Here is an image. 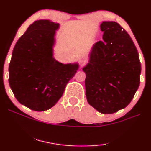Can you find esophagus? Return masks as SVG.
Instances as JSON below:
<instances>
[{"mask_svg": "<svg viewBox=\"0 0 151 151\" xmlns=\"http://www.w3.org/2000/svg\"><path fill=\"white\" fill-rule=\"evenodd\" d=\"M86 64V62L85 61V60H81L80 61V66H83V65H85V64Z\"/></svg>", "mask_w": 151, "mask_h": 151, "instance_id": "34e87169", "label": "esophagus"}]
</instances>
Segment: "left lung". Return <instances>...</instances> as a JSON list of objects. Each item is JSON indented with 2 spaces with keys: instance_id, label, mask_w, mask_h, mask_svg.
I'll list each match as a JSON object with an SVG mask.
<instances>
[{
  "instance_id": "8db88e82",
  "label": "left lung",
  "mask_w": 151,
  "mask_h": 151,
  "mask_svg": "<svg viewBox=\"0 0 151 151\" xmlns=\"http://www.w3.org/2000/svg\"><path fill=\"white\" fill-rule=\"evenodd\" d=\"M103 41L93 47L86 73V96L102 113L113 114L128 106L140 84L141 63L130 35L118 23L101 25Z\"/></svg>"
}]
</instances>
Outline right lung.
<instances>
[{"label": "right lung", "mask_w": 151, "mask_h": 151, "mask_svg": "<svg viewBox=\"0 0 151 151\" xmlns=\"http://www.w3.org/2000/svg\"><path fill=\"white\" fill-rule=\"evenodd\" d=\"M59 23L39 20L17 41L9 65V84L21 104L34 111L50 109L63 94L78 64H63L52 58Z\"/></svg>", "instance_id": "right-lung-1"}]
</instances>
